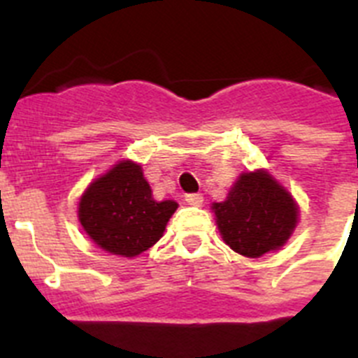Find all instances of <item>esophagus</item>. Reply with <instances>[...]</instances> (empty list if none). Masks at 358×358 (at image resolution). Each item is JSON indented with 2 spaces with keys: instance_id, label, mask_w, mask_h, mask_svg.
Here are the masks:
<instances>
[{
  "instance_id": "34e87169",
  "label": "esophagus",
  "mask_w": 358,
  "mask_h": 358,
  "mask_svg": "<svg viewBox=\"0 0 358 358\" xmlns=\"http://www.w3.org/2000/svg\"><path fill=\"white\" fill-rule=\"evenodd\" d=\"M185 201L188 202L189 206H202V202H204V197L201 194H188L185 197Z\"/></svg>"
}]
</instances>
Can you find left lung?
Returning a JSON list of instances; mask_svg holds the SVG:
<instances>
[{"mask_svg": "<svg viewBox=\"0 0 358 358\" xmlns=\"http://www.w3.org/2000/svg\"><path fill=\"white\" fill-rule=\"evenodd\" d=\"M211 210L224 242L248 258L280 249L297 224L292 195L265 170L242 173L226 201Z\"/></svg>", "mask_w": 358, "mask_h": 358, "instance_id": "8db88e82", "label": "left lung"}]
</instances>
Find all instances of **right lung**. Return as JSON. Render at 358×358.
<instances>
[{"label": "right lung", "mask_w": 358, "mask_h": 358, "mask_svg": "<svg viewBox=\"0 0 358 358\" xmlns=\"http://www.w3.org/2000/svg\"><path fill=\"white\" fill-rule=\"evenodd\" d=\"M176 210V201H154L141 166L127 159L87 186L78 202V220L98 248L132 258L163 236Z\"/></svg>", "instance_id": "add662e5"}]
</instances>
